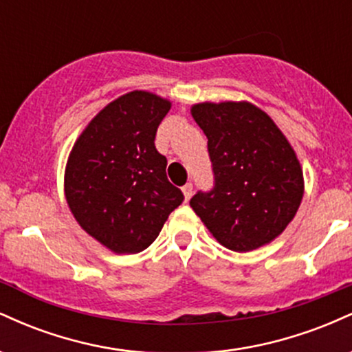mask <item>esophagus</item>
Here are the masks:
<instances>
[{
  "mask_svg": "<svg viewBox=\"0 0 352 352\" xmlns=\"http://www.w3.org/2000/svg\"><path fill=\"white\" fill-rule=\"evenodd\" d=\"M182 192H184L185 200H190V197H192V193H193V185L192 184L184 185V187H182Z\"/></svg>",
  "mask_w": 352,
  "mask_h": 352,
  "instance_id": "1",
  "label": "esophagus"
}]
</instances>
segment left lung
Segmentation results:
<instances>
[{
    "label": "left lung",
    "mask_w": 352,
    "mask_h": 352,
    "mask_svg": "<svg viewBox=\"0 0 352 352\" xmlns=\"http://www.w3.org/2000/svg\"><path fill=\"white\" fill-rule=\"evenodd\" d=\"M208 139L212 192L190 207L218 243L252 252L280 236L300 208L305 179L296 152L274 120L248 100L193 104Z\"/></svg>",
    "instance_id": "left-lung-1"
}]
</instances>
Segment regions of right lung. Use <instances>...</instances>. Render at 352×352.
Returning <instances> with one entry per match:
<instances>
[{"label":"right lung","instance_id":"add662e5","mask_svg":"<svg viewBox=\"0 0 352 352\" xmlns=\"http://www.w3.org/2000/svg\"><path fill=\"white\" fill-rule=\"evenodd\" d=\"M170 107L153 92H127L92 117L67 157L64 195L71 213L89 236L117 254L151 246L184 201L153 144Z\"/></svg>","mask_w":352,"mask_h":352}]
</instances>
